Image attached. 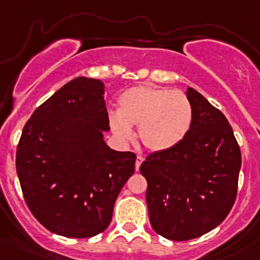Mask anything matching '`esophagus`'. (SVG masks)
Segmentation results:
<instances>
[{
	"instance_id": "1",
	"label": "esophagus",
	"mask_w": 260,
	"mask_h": 260,
	"mask_svg": "<svg viewBox=\"0 0 260 260\" xmlns=\"http://www.w3.org/2000/svg\"><path fill=\"white\" fill-rule=\"evenodd\" d=\"M144 158L142 155H137V159H136V170L138 172L139 170V167H141V164L143 162Z\"/></svg>"
}]
</instances>
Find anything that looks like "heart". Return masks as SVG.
<instances>
[{"label": "heart", "mask_w": 260, "mask_h": 260, "mask_svg": "<svg viewBox=\"0 0 260 260\" xmlns=\"http://www.w3.org/2000/svg\"><path fill=\"white\" fill-rule=\"evenodd\" d=\"M192 106L181 91L141 85L125 90L118 99V112H111L108 123L118 141L133 138L138 127L142 144L150 152H164L178 145L192 124Z\"/></svg>", "instance_id": "1"}]
</instances>
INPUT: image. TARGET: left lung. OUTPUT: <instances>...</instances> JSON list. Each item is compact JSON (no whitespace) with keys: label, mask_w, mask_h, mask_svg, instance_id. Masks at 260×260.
I'll list each match as a JSON object with an SVG mask.
<instances>
[{"label":"left lung","mask_w":260,"mask_h":260,"mask_svg":"<svg viewBox=\"0 0 260 260\" xmlns=\"http://www.w3.org/2000/svg\"><path fill=\"white\" fill-rule=\"evenodd\" d=\"M192 124L175 147L154 152L141 165L148 182L153 230L170 241L210 232L235 205L242 164L239 145L223 113L187 87Z\"/></svg>","instance_id":"8db88e82"}]
</instances>
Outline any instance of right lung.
I'll use <instances>...</instances> for the list:
<instances>
[{
  "label": "right lung",
  "instance_id": "1",
  "mask_svg": "<svg viewBox=\"0 0 260 260\" xmlns=\"http://www.w3.org/2000/svg\"><path fill=\"white\" fill-rule=\"evenodd\" d=\"M100 80L76 78L37 108L17 145L16 170L28 209L50 232L87 238L112 219L136 154L104 141L110 129Z\"/></svg>",
  "mask_w": 260,
  "mask_h": 260
}]
</instances>
